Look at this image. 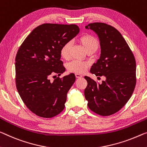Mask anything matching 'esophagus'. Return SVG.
Returning a JSON list of instances; mask_svg holds the SVG:
<instances>
[{
  "label": "esophagus",
  "instance_id": "esophagus-1",
  "mask_svg": "<svg viewBox=\"0 0 147 147\" xmlns=\"http://www.w3.org/2000/svg\"><path fill=\"white\" fill-rule=\"evenodd\" d=\"M76 77L77 78H82V75H81L80 74H76Z\"/></svg>",
  "mask_w": 147,
  "mask_h": 147
}]
</instances>
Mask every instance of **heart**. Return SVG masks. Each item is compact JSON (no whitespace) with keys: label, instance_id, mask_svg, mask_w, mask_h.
Segmentation results:
<instances>
[{"label":"heart","instance_id":"obj_1","mask_svg":"<svg viewBox=\"0 0 147 147\" xmlns=\"http://www.w3.org/2000/svg\"><path fill=\"white\" fill-rule=\"evenodd\" d=\"M79 41L83 45L87 52L91 50H96L98 47V40L94 36L91 34H83L79 37ZM71 44L69 42H66L62 45L60 49V55L64 59H67L69 57V50ZM90 66L89 62L73 60L67 65V70L76 74H83L87 70Z\"/></svg>","mask_w":147,"mask_h":147}]
</instances>
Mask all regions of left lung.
<instances>
[{
  "label": "left lung",
  "mask_w": 147,
  "mask_h": 147,
  "mask_svg": "<svg viewBox=\"0 0 147 147\" xmlns=\"http://www.w3.org/2000/svg\"><path fill=\"white\" fill-rule=\"evenodd\" d=\"M99 37L100 58L90 69L96 76H105L100 84L89 77L84 94L88 107L102 116L114 114L121 109L131 96L136 85V62L129 47L121 33L110 25L94 22L85 26Z\"/></svg>",
  "instance_id": "8db88e82"
}]
</instances>
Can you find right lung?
Returning a JSON list of instances; mask_svg holds the SVG:
<instances>
[{
	"instance_id": "obj_1",
	"label": "right lung",
	"mask_w": 147,
	"mask_h": 147,
	"mask_svg": "<svg viewBox=\"0 0 147 147\" xmlns=\"http://www.w3.org/2000/svg\"><path fill=\"white\" fill-rule=\"evenodd\" d=\"M80 32L75 24H43L31 31L20 45L16 56V85L30 111L51 118L65 107L67 93L76 81L74 74L53 82L51 75L65 71L60 49Z\"/></svg>"
}]
</instances>
